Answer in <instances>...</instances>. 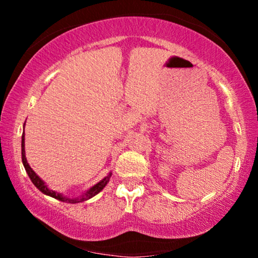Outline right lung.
Here are the masks:
<instances>
[{"label": "right lung", "instance_id": "obj_1", "mask_svg": "<svg viewBox=\"0 0 258 258\" xmlns=\"http://www.w3.org/2000/svg\"><path fill=\"white\" fill-rule=\"evenodd\" d=\"M24 126H25V123H24ZM22 161H23V165H24V167H25L26 173H28V176L30 177L31 182L34 183V185L36 186L41 193L48 195V197L54 198V199H57L59 201H63V203H69V204L82 203V201H86V200L91 199V198H93L94 195H97L99 191H102L103 189H104V186L108 184L109 179H110V177L112 174V172H109L108 176H105L102 180H99L97 184L91 186V188L88 189V190H86L84 194L79 195V197L69 198V197H67V195L59 193V191H55V190H52V189H49L48 185L44 183V180L41 179L40 177L35 173V171L30 167V165H29L28 160H26V156H25V133H23V136H22Z\"/></svg>", "mask_w": 258, "mask_h": 258}]
</instances>
